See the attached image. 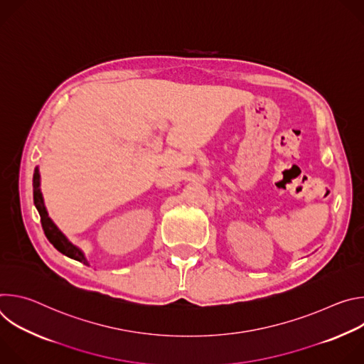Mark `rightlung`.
I'll list each match as a JSON object with an SVG mask.
<instances>
[{
  "label": "right lung",
  "mask_w": 364,
  "mask_h": 364,
  "mask_svg": "<svg viewBox=\"0 0 364 364\" xmlns=\"http://www.w3.org/2000/svg\"><path fill=\"white\" fill-rule=\"evenodd\" d=\"M33 198H34V204L37 207V210L40 213V220H41V228L44 230L46 237L48 239V242L53 245L59 252H62L63 255L76 259L79 262H83L85 265H87V261L85 259L83 252L76 247L73 243H70L66 236L56 228V225L51 222V219L47 215V210L44 207V201H43V196L40 191V174H38V168L34 170V176H33Z\"/></svg>",
  "instance_id": "add662e5"
}]
</instances>
